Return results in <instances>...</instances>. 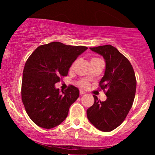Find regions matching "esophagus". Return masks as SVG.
Segmentation results:
<instances>
[{
    "label": "esophagus",
    "instance_id": "obj_1",
    "mask_svg": "<svg viewBox=\"0 0 155 155\" xmlns=\"http://www.w3.org/2000/svg\"><path fill=\"white\" fill-rule=\"evenodd\" d=\"M79 94H80V95H84V94H85V92H84V91H82V90H80V91H79Z\"/></svg>",
    "mask_w": 155,
    "mask_h": 155
}]
</instances>
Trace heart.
I'll return each instance as SVG.
<instances>
[{
    "mask_svg": "<svg viewBox=\"0 0 155 155\" xmlns=\"http://www.w3.org/2000/svg\"><path fill=\"white\" fill-rule=\"evenodd\" d=\"M74 66V65H72V67ZM78 84H79V87H81L82 88H84V87H87L88 85V81H87V80H81V81H80L79 83H78Z\"/></svg>",
    "mask_w": 155,
    "mask_h": 155,
    "instance_id": "obj_1",
    "label": "heart"
}]
</instances>
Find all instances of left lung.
<instances>
[{
    "label": "left lung",
    "mask_w": 155,
    "mask_h": 155,
    "mask_svg": "<svg viewBox=\"0 0 155 155\" xmlns=\"http://www.w3.org/2000/svg\"><path fill=\"white\" fill-rule=\"evenodd\" d=\"M102 55L106 62L104 76L99 83L106 92L105 101L93 95L95 102L87 110L89 121L104 132L117 128L125 120L132 107L136 90V79L127 58L111 45L90 47Z\"/></svg>",
    "instance_id": "left-lung-1"
}]
</instances>
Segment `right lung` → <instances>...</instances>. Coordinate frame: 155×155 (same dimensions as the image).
I'll return each instance as SVG.
<instances>
[{"label": "right lung", "instance_id": "add662e5", "mask_svg": "<svg viewBox=\"0 0 155 155\" xmlns=\"http://www.w3.org/2000/svg\"><path fill=\"white\" fill-rule=\"evenodd\" d=\"M87 49L55 41L39 46L27 60L23 71L22 101L31 120L41 127L51 129L63 122L69 108L79 96L71 85L63 93L55 88L78 56Z\"/></svg>", "mask_w": 155, "mask_h": 155}]
</instances>
